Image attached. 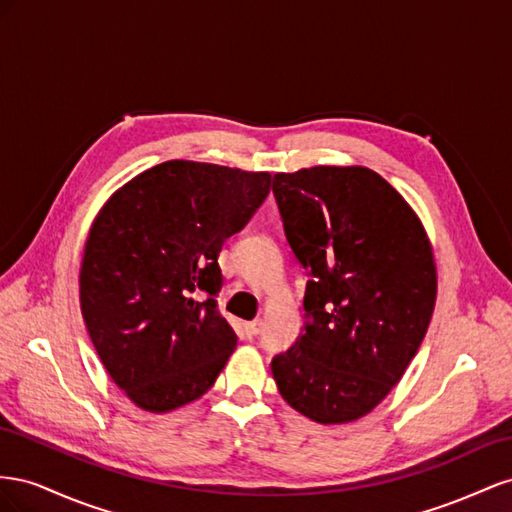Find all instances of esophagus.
I'll use <instances>...</instances> for the list:
<instances>
[{
	"label": "esophagus",
	"mask_w": 512,
	"mask_h": 512,
	"mask_svg": "<svg viewBox=\"0 0 512 512\" xmlns=\"http://www.w3.org/2000/svg\"><path fill=\"white\" fill-rule=\"evenodd\" d=\"M259 330H261V319H253V321H246L244 324V334L248 339H253V337H257L259 334Z\"/></svg>",
	"instance_id": "1"
}]
</instances>
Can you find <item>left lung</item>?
<instances>
[{
  "mask_svg": "<svg viewBox=\"0 0 512 512\" xmlns=\"http://www.w3.org/2000/svg\"><path fill=\"white\" fill-rule=\"evenodd\" d=\"M287 244L311 276L304 326L272 358L281 397L321 425L369 414L425 339L435 304L433 253L418 216L367 167L276 173Z\"/></svg>",
  "mask_w": 512,
  "mask_h": 512,
  "instance_id": "8db88e82",
  "label": "left lung"
}]
</instances>
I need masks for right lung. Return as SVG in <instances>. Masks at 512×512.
Masks as SVG:
<instances>
[{"mask_svg": "<svg viewBox=\"0 0 512 512\" xmlns=\"http://www.w3.org/2000/svg\"><path fill=\"white\" fill-rule=\"evenodd\" d=\"M270 193V173L169 160L100 210L85 242L81 313L107 373L148 412L216 382L236 347L218 311V253Z\"/></svg>", "mask_w": 512, "mask_h": 512, "instance_id": "right-lung-1", "label": "right lung"}]
</instances>
